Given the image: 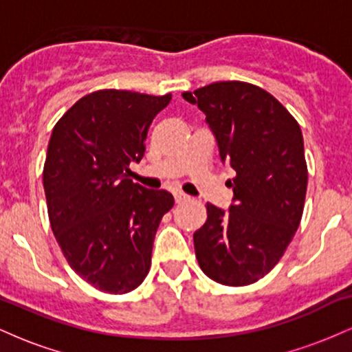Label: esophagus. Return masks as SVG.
Masks as SVG:
<instances>
[{"instance_id":"esophagus-1","label":"esophagus","mask_w":352,"mask_h":352,"mask_svg":"<svg viewBox=\"0 0 352 352\" xmlns=\"http://www.w3.org/2000/svg\"><path fill=\"white\" fill-rule=\"evenodd\" d=\"M173 197H175L177 204H180V201H185V200L190 199L187 193H184V192H175V193H173Z\"/></svg>"}]
</instances>
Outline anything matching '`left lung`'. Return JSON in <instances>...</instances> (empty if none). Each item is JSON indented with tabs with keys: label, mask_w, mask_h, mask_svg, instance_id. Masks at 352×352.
I'll list each match as a JSON object with an SVG mask.
<instances>
[{
	"label": "left lung",
	"mask_w": 352,
	"mask_h": 352,
	"mask_svg": "<svg viewBox=\"0 0 352 352\" xmlns=\"http://www.w3.org/2000/svg\"><path fill=\"white\" fill-rule=\"evenodd\" d=\"M207 116L223 162L235 170L228 212L207 204L193 233L201 272L225 286L256 283L292 243L305 208L308 167L300 124L265 89L221 80L184 92Z\"/></svg>",
	"instance_id": "8db88e82"
}]
</instances>
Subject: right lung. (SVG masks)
I'll list each match as a JSON object with an SVG mask.
<instances>
[{
	"mask_svg": "<svg viewBox=\"0 0 352 352\" xmlns=\"http://www.w3.org/2000/svg\"><path fill=\"white\" fill-rule=\"evenodd\" d=\"M170 99L100 89L52 129L43 170L52 233L71 268L100 292H132L151 270L153 238L173 197L134 184L127 173Z\"/></svg>",
	"mask_w": 352,
	"mask_h": 352,
	"instance_id": "add662e5",
	"label": "right lung"
}]
</instances>
